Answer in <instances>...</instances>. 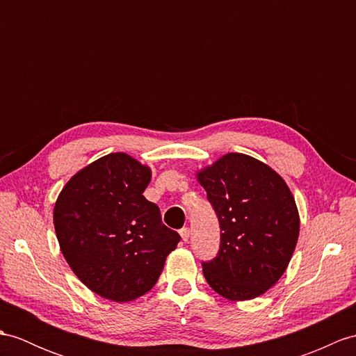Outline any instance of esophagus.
Here are the masks:
<instances>
[{
    "mask_svg": "<svg viewBox=\"0 0 356 356\" xmlns=\"http://www.w3.org/2000/svg\"><path fill=\"white\" fill-rule=\"evenodd\" d=\"M179 236H181V238H183V241L186 243V241L188 240V237H190V229L188 228H183L179 231Z\"/></svg>",
    "mask_w": 356,
    "mask_h": 356,
    "instance_id": "esophagus-1",
    "label": "esophagus"
}]
</instances>
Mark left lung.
Returning <instances> with one entry per match:
<instances>
[{"mask_svg": "<svg viewBox=\"0 0 356 356\" xmlns=\"http://www.w3.org/2000/svg\"><path fill=\"white\" fill-rule=\"evenodd\" d=\"M220 223V249L204 263L210 287L232 302L261 296L287 270L300 219L278 172L250 155L228 152L196 172Z\"/></svg>", "mask_w": 356, "mask_h": 356, "instance_id": "1", "label": "left lung"}]
</instances>
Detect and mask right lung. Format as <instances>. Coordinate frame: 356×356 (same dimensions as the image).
Returning <instances> with one entry per match:
<instances>
[{
	"label": "right lung",
	"instance_id": "add662e5",
	"mask_svg": "<svg viewBox=\"0 0 356 356\" xmlns=\"http://www.w3.org/2000/svg\"><path fill=\"white\" fill-rule=\"evenodd\" d=\"M151 168L113 152L78 170L58 193L54 229L69 267L86 287L113 302H129L159 281L178 232L161 223L143 196Z\"/></svg>",
	"mask_w": 356,
	"mask_h": 356
}]
</instances>
